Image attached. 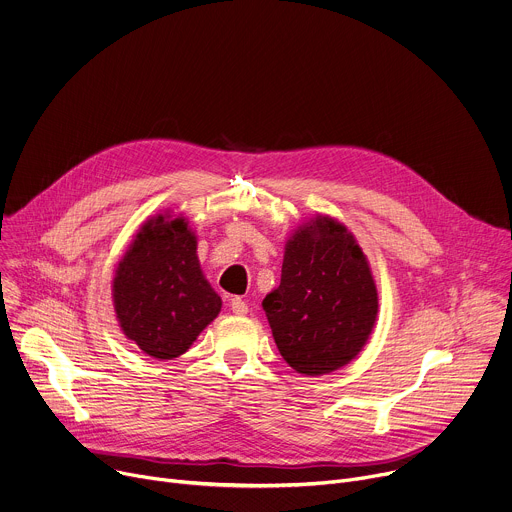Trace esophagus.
<instances>
[{"mask_svg":"<svg viewBox=\"0 0 512 512\" xmlns=\"http://www.w3.org/2000/svg\"><path fill=\"white\" fill-rule=\"evenodd\" d=\"M231 310H233V314H237V316H245V314L249 312V306H247L245 300L233 298V300H231Z\"/></svg>","mask_w":512,"mask_h":512,"instance_id":"esophagus-1","label":"esophagus"}]
</instances>
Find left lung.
Listing matches in <instances>:
<instances>
[{"instance_id":"1","label":"left lung","mask_w":512,"mask_h":512,"mask_svg":"<svg viewBox=\"0 0 512 512\" xmlns=\"http://www.w3.org/2000/svg\"><path fill=\"white\" fill-rule=\"evenodd\" d=\"M261 306L283 360L300 375L320 377L367 344L379 294L354 235L338 218L318 214L287 239L281 283Z\"/></svg>"}]
</instances>
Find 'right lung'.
<instances>
[{"mask_svg": "<svg viewBox=\"0 0 512 512\" xmlns=\"http://www.w3.org/2000/svg\"><path fill=\"white\" fill-rule=\"evenodd\" d=\"M196 247L188 218L166 210L139 227L117 263L111 296L119 328L152 358H178L221 312Z\"/></svg>", "mask_w": 512, "mask_h": 512, "instance_id": "add662e5", "label": "right lung"}]
</instances>
